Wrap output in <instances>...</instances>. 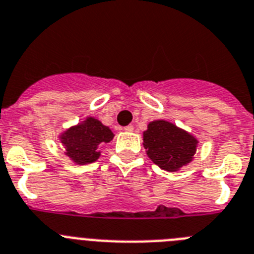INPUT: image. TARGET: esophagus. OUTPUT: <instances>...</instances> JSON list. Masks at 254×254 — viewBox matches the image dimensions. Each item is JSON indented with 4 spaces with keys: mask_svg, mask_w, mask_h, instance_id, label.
Returning <instances> with one entry per match:
<instances>
[{
    "mask_svg": "<svg viewBox=\"0 0 254 254\" xmlns=\"http://www.w3.org/2000/svg\"><path fill=\"white\" fill-rule=\"evenodd\" d=\"M133 129H134L133 125H127V127H124L125 131H133Z\"/></svg>",
    "mask_w": 254,
    "mask_h": 254,
    "instance_id": "34e87169",
    "label": "esophagus"
}]
</instances>
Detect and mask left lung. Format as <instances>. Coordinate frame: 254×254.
<instances>
[{"instance_id":"1","label":"left lung","mask_w":254,"mask_h":254,"mask_svg":"<svg viewBox=\"0 0 254 254\" xmlns=\"http://www.w3.org/2000/svg\"><path fill=\"white\" fill-rule=\"evenodd\" d=\"M143 140L148 157L166 171H176L189 164L197 147L190 134L164 120L152 121Z\"/></svg>"}]
</instances>
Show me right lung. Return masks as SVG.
I'll return each mask as SVG.
<instances>
[{"mask_svg": "<svg viewBox=\"0 0 254 254\" xmlns=\"http://www.w3.org/2000/svg\"><path fill=\"white\" fill-rule=\"evenodd\" d=\"M114 133L93 118L69 129L63 134L61 142L65 145L66 154L78 164H89L100 157L101 145L109 143Z\"/></svg>", "mask_w": 254, "mask_h": 254, "instance_id": "right-lung-1", "label": "right lung"}]
</instances>
